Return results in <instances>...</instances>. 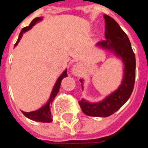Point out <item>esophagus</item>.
Returning <instances> with one entry per match:
<instances>
[{"label":"esophagus","mask_w":148,"mask_h":148,"mask_svg":"<svg viewBox=\"0 0 148 148\" xmlns=\"http://www.w3.org/2000/svg\"><path fill=\"white\" fill-rule=\"evenodd\" d=\"M78 70V65H75L74 66V73H76Z\"/></svg>","instance_id":"esophagus-1"}]
</instances>
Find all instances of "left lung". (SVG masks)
I'll return each mask as SVG.
<instances>
[{"instance_id": "left-lung-1", "label": "left lung", "mask_w": 148, "mask_h": 148, "mask_svg": "<svg viewBox=\"0 0 148 148\" xmlns=\"http://www.w3.org/2000/svg\"><path fill=\"white\" fill-rule=\"evenodd\" d=\"M106 41L98 42L96 46L109 50L123 63V76L119 88L98 103H90L82 99L78 103L82 112L93 117H108L116 112L132 95L135 79V56L127 35L112 17L104 15ZM83 89L84 80L80 79Z\"/></svg>"}]
</instances>
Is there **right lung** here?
<instances>
[{
    "label": "right lung",
    "instance_id": "obj_1",
    "mask_svg": "<svg viewBox=\"0 0 148 148\" xmlns=\"http://www.w3.org/2000/svg\"><path fill=\"white\" fill-rule=\"evenodd\" d=\"M42 20V17H36L34 20L31 21L30 25L27 26V27L23 28L21 31L20 34H19V38L16 41V44L14 46H16L17 44L20 42L21 38H22L23 34L27 32L29 29H32V27L35 24H37L39 21H41ZM65 77H67V70L64 71L62 72V74H61L59 76V77L58 78L56 83L54 84V86L53 88V90L51 92V95L49 96V99L47 101V103H45L44 106H42L41 108H39L38 110H34V111H31V112H25V111H22V113L25 116H26L28 119H29L31 120L37 121V122H41V123H50L52 122V117H51V112H50V105L52 104L54 98L56 97L57 94L58 93L60 89V86H61V83H62V80Z\"/></svg>",
    "mask_w": 148,
    "mask_h": 148
}]
</instances>
